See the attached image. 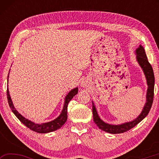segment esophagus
<instances>
[{
	"mask_svg": "<svg viewBox=\"0 0 159 159\" xmlns=\"http://www.w3.org/2000/svg\"><path fill=\"white\" fill-rule=\"evenodd\" d=\"M82 85H83V86H84V84H82Z\"/></svg>",
	"mask_w": 159,
	"mask_h": 159,
	"instance_id": "34e87169",
	"label": "esophagus"
}]
</instances>
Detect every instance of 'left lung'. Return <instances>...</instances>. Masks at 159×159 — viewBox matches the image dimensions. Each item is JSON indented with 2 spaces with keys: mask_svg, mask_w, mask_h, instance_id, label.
Returning <instances> with one entry per match:
<instances>
[{
  "mask_svg": "<svg viewBox=\"0 0 159 159\" xmlns=\"http://www.w3.org/2000/svg\"><path fill=\"white\" fill-rule=\"evenodd\" d=\"M136 55V60L138 61L139 65L143 71L145 78L147 80V90L146 95V103L143 107L142 112L140 113L138 117L133 120L129 122H125L118 125L109 124L102 120L98 113L97 111L96 107L95 106L94 102L93 103V120L95 124L98 125V127L101 129L102 130L105 131L107 133H111V134H118L123 133L128 130H130L131 128L134 127L136 125H138L139 122H141L144 118L147 116L149 114L152 105L153 103V99H154V71L151 64H149L148 59L147 57L146 53L143 46L139 45V48H138L135 50Z\"/></svg>",
  "mask_w": 159,
  "mask_h": 159,
  "instance_id": "obj_1",
  "label": "left lung"
}]
</instances>
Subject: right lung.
<instances>
[{"label": "right lung", "instance_id": "obj_1", "mask_svg": "<svg viewBox=\"0 0 159 159\" xmlns=\"http://www.w3.org/2000/svg\"><path fill=\"white\" fill-rule=\"evenodd\" d=\"M9 73H8V76H7V78L9 77ZM7 82H8V79H7ZM78 90H79L78 87L75 88L71 90H70L69 93L67 94L66 96L65 97V98H64V104L62 111H61V114L59 115V116L57 118H56L55 119L51 120V121L43 123H36L33 121H31V120L27 119V118H26L25 117H24L22 115H21L20 113L17 111V109H15V107H14V104L12 103V99L10 98V92L8 89V84H7V101H8L9 106L10 107V109H11L12 111L14 113V114L17 116L18 119L20 120L24 125H26V127L29 128V129H31V130L36 132V133H50V132H53L55 130H58V129L61 128V126L66 123L67 120V106H68L69 102L71 101V99L78 93Z\"/></svg>", "mask_w": 159, "mask_h": 159}]
</instances>
